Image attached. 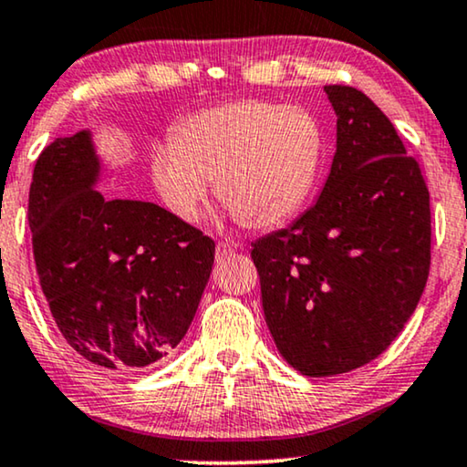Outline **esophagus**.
I'll return each mask as SVG.
<instances>
[{
    "label": "esophagus",
    "mask_w": 467,
    "mask_h": 467,
    "mask_svg": "<svg viewBox=\"0 0 467 467\" xmlns=\"http://www.w3.org/2000/svg\"><path fill=\"white\" fill-rule=\"evenodd\" d=\"M238 251V246L234 244V242H219L216 244V253H219V257H229V254H234Z\"/></svg>",
    "instance_id": "esophagus-1"
}]
</instances>
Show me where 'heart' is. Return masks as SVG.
<instances>
[{
	"label": "heart",
	"instance_id": "1",
	"mask_svg": "<svg viewBox=\"0 0 467 467\" xmlns=\"http://www.w3.org/2000/svg\"><path fill=\"white\" fill-rule=\"evenodd\" d=\"M323 127L304 106L242 99L191 114L157 146L150 174L165 208L195 223L208 181L244 227L272 229L293 219L318 182Z\"/></svg>",
	"mask_w": 467,
	"mask_h": 467
}]
</instances>
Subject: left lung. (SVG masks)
<instances>
[{
    "mask_svg": "<svg viewBox=\"0 0 467 467\" xmlns=\"http://www.w3.org/2000/svg\"><path fill=\"white\" fill-rule=\"evenodd\" d=\"M336 155L317 203L253 242L265 323L286 363L336 376L389 348L423 296L431 261L430 191L385 112L327 85Z\"/></svg>",
    "mask_w": 467,
    "mask_h": 467,
    "instance_id": "left-lung-1",
    "label": "left lung"
}]
</instances>
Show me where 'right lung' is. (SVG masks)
Listing matches in <instances>:
<instances>
[{"label": "right lung", "instance_id": "obj_1", "mask_svg": "<svg viewBox=\"0 0 467 467\" xmlns=\"http://www.w3.org/2000/svg\"><path fill=\"white\" fill-rule=\"evenodd\" d=\"M91 133L37 157L27 219L36 272L61 336L108 372L146 368L178 347L213 272L214 242L150 202L95 189Z\"/></svg>", "mask_w": 467, "mask_h": 467}]
</instances>
